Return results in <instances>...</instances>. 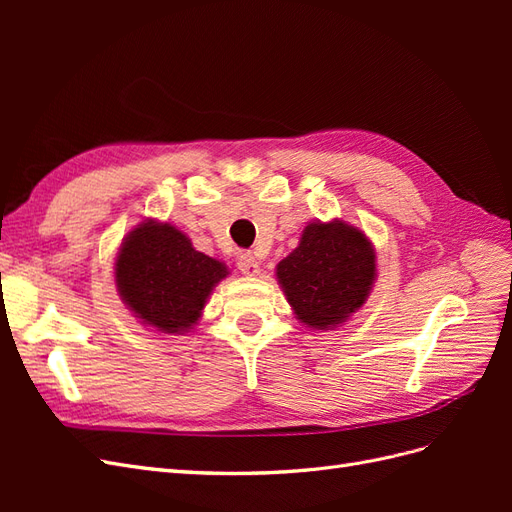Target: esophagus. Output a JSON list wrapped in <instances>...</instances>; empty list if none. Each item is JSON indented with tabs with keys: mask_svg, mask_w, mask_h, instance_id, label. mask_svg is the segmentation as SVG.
I'll list each match as a JSON object with an SVG mask.
<instances>
[{
	"mask_svg": "<svg viewBox=\"0 0 512 512\" xmlns=\"http://www.w3.org/2000/svg\"><path fill=\"white\" fill-rule=\"evenodd\" d=\"M237 267H239V271H241L243 275H247V277H254V275H258V273H260L258 260H256V258H254V254H250V252L239 254V258H237Z\"/></svg>",
	"mask_w": 512,
	"mask_h": 512,
	"instance_id": "obj_1",
	"label": "esophagus"
}]
</instances>
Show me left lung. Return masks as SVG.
<instances>
[{"instance_id": "1", "label": "left lung", "mask_w": 512, "mask_h": 512, "mask_svg": "<svg viewBox=\"0 0 512 512\" xmlns=\"http://www.w3.org/2000/svg\"><path fill=\"white\" fill-rule=\"evenodd\" d=\"M376 277L374 245L346 222L307 224L297 250L277 265L297 318L309 329H333L369 297Z\"/></svg>"}]
</instances>
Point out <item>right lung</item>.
I'll return each mask as SVG.
<instances>
[{"label": "right lung", "mask_w": 512, "mask_h": 512, "mask_svg": "<svg viewBox=\"0 0 512 512\" xmlns=\"http://www.w3.org/2000/svg\"><path fill=\"white\" fill-rule=\"evenodd\" d=\"M228 275L224 262L196 252L170 224L147 220L123 239L115 262L121 301L160 333H188L213 286Z\"/></svg>", "instance_id": "1"}]
</instances>
